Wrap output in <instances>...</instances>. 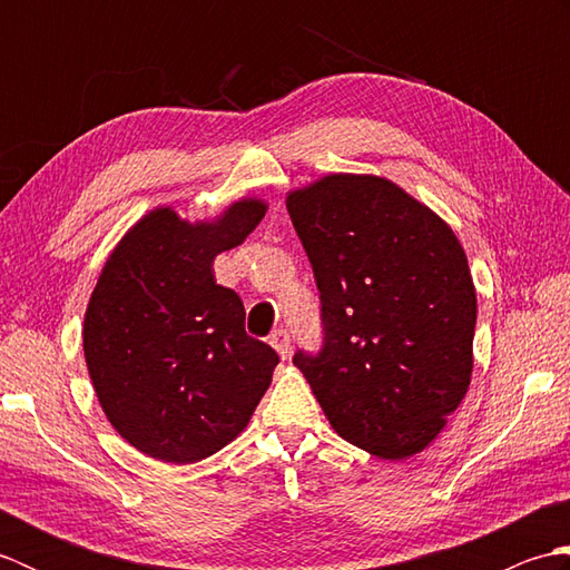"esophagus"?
<instances>
[{
  "instance_id": "obj_1",
  "label": "esophagus",
  "mask_w": 570,
  "mask_h": 570,
  "mask_svg": "<svg viewBox=\"0 0 570 570\" xmlns=\"http://www.w3.org/2000/svg\"><path fill=\"white\" fill-rule=\"evenodd\" d=\"M269 345L276 350L282 360L292 355V335H288V331H274L269 337Z\"/></svg>"
}]
</instances>
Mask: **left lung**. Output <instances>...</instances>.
<instances>
[{"mask_svg":"<svg viewBox=\"0 0 570 570\" xmlns=\"http://www.w3.org/2000/svg\"><path fill=\"white\" fill-rule=\"evenodd\" d=\"M313 264L325 347L294 365L335 433L370 455L429 448L472 377L478 296L465 249L394 180L325 174L286 193Z\"/></svg>","mask_w":570,"mask_h":570,"instance_id":"left-lung-1","label":"left lung"}]
</instances>
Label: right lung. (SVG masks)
Wrapping results in <instances>:
<instances>
[{
  "instance_id": "right-lung-1",
  "label": "right lung",
  "mask_w": 570,
  "mask_h": 570,
  "mask_svg": "<svg viewBox=\"0 0 570 570\" xmlns=\"http://www.w3.org/2000/svg\"><path fill=\"white\" fill-rule=\"evenodd\" d=\"M266 208L245 196L188 220L159 205L107 257L85 308L82 353L107 421L139 453L198 463L247 429L269 390L278 355L245 333L242 298L213 272Z\"/></svg>"
}]
</instances>
